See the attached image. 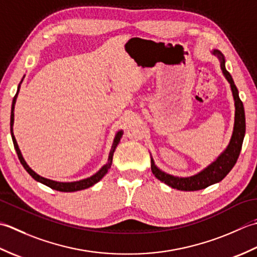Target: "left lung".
Returning a JSON list of instances; mask_svg holds the SVG:
<instances>
[{"label":"left lung","instance_id":"left-lung-1","mask_svg":"<svg viewBox=\"0 0 257 257\" xmlns=\"http://www.w3.org/2000/svg\"><path fill=\"white\" fill-rule=\"evenodd\" d=\"M212 54L216 55L219 59L222 72L225 78H226L227 82L229 83V85H231V90L233 93L235 104V119L232 138L229 140L227 148L224 150L223 153L219 155L212 164H209L203 171L190 177H179L167 174V173L161 171L159 167L155 165L154 160L151 158V170L156 179L165 183L166 185L180 191H198L203 190V188H205L212 184H215V183L221 182L224 177L231 172L234 165L236 164L240 150H242V144L246 128L243 103L238 96L237 87L234 84V81L231 74H229L227 70L225 69L224 55L218 50H213Z\"/></svg>","mask_w":257,"mask_h":257}]
</instances>
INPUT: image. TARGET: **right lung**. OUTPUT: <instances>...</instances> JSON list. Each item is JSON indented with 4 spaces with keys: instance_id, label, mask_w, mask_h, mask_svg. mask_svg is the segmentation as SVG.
Instances as JSON below:
<instances>
[{
    "instance_id": "add662e5",
    "label": "right lung",
    "mask_w": 257,
    "mask_h": 257,
    "mask_svg": "<svg viewBox=\"0 0 257 257\" xmlns=\"http://www.w3.org/2000/svg\"><path fill=\"white\" fill-rule=\"evenodd\" d=\"M22 81H23V78H22ZM22 81L20 82V84L18 86V92H17V94H15V96L13 97L12 109H11V122H10V125H11V135H12V141H13V144H14V149H15V151H17V154L19 156V160L21 162V164L23 165V167L26 170V172H28L29 174L32 176L35 181H38V182L42 183V184H44L46 186L53 188V190L60 191V192H76V191L85 190V188H88V187L93 186L94 184H96L98 181H101L103 179V176L106 174L107 171L111 169L114 151H115V149H116L117 144L119 143V140H121V138H122L123 131H118V132L116 133V135H115L111 151H109V154H108L107 163L105 165H103L101 167V170H99L98 172H96L95 174L92 175L91 177H87V179L81 180V181H76V182H56V181H52V180H49V179H45V177H42L39 174H36V173L32 169H31V167L28 165V163H26V162L24 161L23 156H22V153H21V151L19 149V145L17 143V140H15V136H14V133H13L14 105H15V102H17V97H18V94H19V91H20V86H21V83H22Z\"/></svg>"
}]
</instances>
